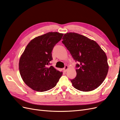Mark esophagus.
Masks as SVG:
<instances>
[{
	"instance_id": "obj_1",
	"label": "esophagus",
	"mask_w": 120,
	"mask_h": 120,
	"mask_svg": "<svg viewBox=\"0 0 120 120\" xmlns=\"http://www.w3.org/2000/svg\"><path fill=\"white\" fill-rule=\"evenodd\" d=\"M68 66H65V67H64V70L65 71H67V70L68 69Z\"/></svg>"
}]
</instances>
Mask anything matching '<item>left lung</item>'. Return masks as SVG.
<instances>
[{"instance_id":"left-lung-1","label":"left lung","mask_w":120,"mask_h":120,"mask_svg":"<svg viewBox=\"0 0 120 120\" xmlns=\"http://www.w3.org/2000/svg\"><path fill=\"white\" fill-rule=\"evenodd\" d=\"M62 42L76 62L77 76L71 79L74 88L89 92L98 88L109 70L107 57L99 45L92 39L75 32L64 34Z\"/></svg>"}]
</instances>
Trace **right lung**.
Wrapping results in <instances>:
<instances>
[{"label": "right lung", "mask_w": 120, "mask_h": 120, "mask_svg": "<svg viewBox=\"0 0 120 120\" xmlns=\"http://www.w3.org/2000/svg\"><path fill=\"white\" fill-rule=\"evenodd\" d=\"M64 34L49 32L32 39L21 54L19 62L21 77L27 86L37 92H45L54 88L63 75L52 66L53 47Z\"/></svg>", "instance_id": "obj_1"}]
</instances>
